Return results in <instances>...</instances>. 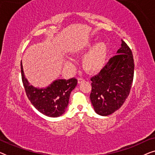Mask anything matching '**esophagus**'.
Returning <instances> with one entry per match:
<instances>
[{
	"instance_id": "34e87169",
	"label": "esophagus",
	"mask_w": 155,
	"mask_h": 155,
	"mask_svg": "<svg viewBox=\"0 0 155 155\" xmlns=\"http://www.w3.org/2000/svg\"><path fill=\"white\" fill-rule=\"evenodd\" d=\"M78 83L80 84V83H82V82H84V78H78Z\"/></svg>"
}]
</instances>
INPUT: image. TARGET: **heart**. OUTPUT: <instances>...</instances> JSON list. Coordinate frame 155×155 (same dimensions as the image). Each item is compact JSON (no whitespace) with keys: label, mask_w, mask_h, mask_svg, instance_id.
Returning a JSON list of instances; mask_svg holds the SVG:
<instances>
[{"label":"heart","mask_w":155,"mask_h":155,"mask_svg":"<svg viewBox=\"0 0 155 155\" xmlns=\"http://www.w3.org/2000/svg\"><path fill=\"white\" fill-rule=\"evenodd\" d=\"M92 44H87L84 47L90 48ZM107 56V46L105 42L99 41L93 46L84 57L82 64L88 71H96L104 64ZM68 64V62H67Z\"/></svg>","instance_id":"obj_1"}]
</instances>
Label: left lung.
<instances>
[{
	"instance_id": "8db88e82",
	"label": "left lung",
	"mask_w": 155,
	"mask_h": 155,
	"mask_svg": "<svg viewBox=\"0 0 155 155\" xmlns=\"http://www.w3.org/2000/svg\"><path fill=\"white\" fill-rule=\"evenodd\" d=\"M117 54L91 78L90 100L97 114L109 116L120 109L128 97L134 75L132 51L124 41Z\"/></svg>"
}]
</instances>
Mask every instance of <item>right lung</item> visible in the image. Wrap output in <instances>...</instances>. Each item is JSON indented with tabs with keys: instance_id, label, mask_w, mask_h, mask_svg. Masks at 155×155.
I'll use <instances>...</instances> for the list:
<instances>
[{
	"instance_id": "1",
	"label": "right lung",
	"mask_w": 155,
	"mask_h": 155,
	"mask_svg": "<svg viewBox=\"0 0 155 155\" xmlns=\"http://www.w3.org/2000/svg\"><path fill=\"white\" fill-rule=\"evenodd\" d=\"M21 75L25 92L29 100L39 112L49 117H58L64 114L68 105L70 94L78 84V80L59 79L46 88L30 85L25 78L22 61Z\"/></svg>"
}]
</instances>
